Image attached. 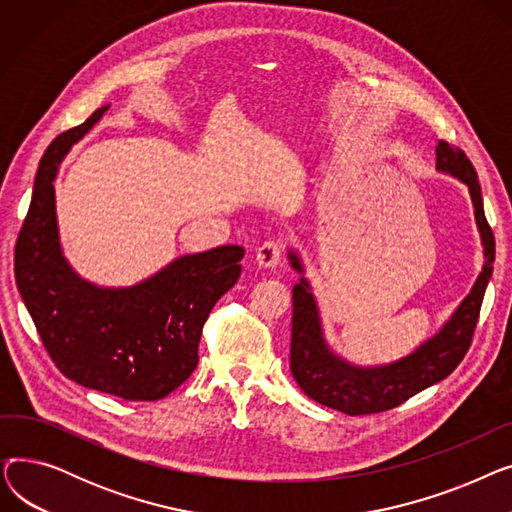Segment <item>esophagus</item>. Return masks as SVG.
I'll return each mask as SVG.
<instances>
[{"instance_id":"1","label":"esophagus","mask_w":512,"mask_h":512,"mask_svg":"<svg viewBox=\"0 0 512 512\" xmlns=\"http://www.w3.org/2000/svg\"><path fill=\"white\" fill-rule=\"evenodd\" d=\"M284 253V247L280 240H265L263 245L257 249V263L259 267H267V270H274V267L280 263Z\"/></svg>"}]
</instances>
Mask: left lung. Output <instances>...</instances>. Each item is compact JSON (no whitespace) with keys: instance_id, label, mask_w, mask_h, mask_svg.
<instances>
[{"instance_id":"left-lung-1","label":"left lung","mask_w":512,"mask_h":512,"mask_svg":"<svg viewBox=\"0 0 512 512\" xmlns=\"http://www.w3.org/2000/svg\"><path fill=\"white\" fill-rule=\"evenodd\" d=\"M436 168L469 186L475 207V222L483 245V267L471 292L442 326V330L425 340L407 357L380 367H359L338 357L328 346L321 330L319 309L311 284L301 276L292 288V340L290 371L301 390L315 402L346 415H369L390 411L417 392L442 382L467 355L479 319V309L486 286L492 278L496 242L494 232L483 213L481 186L469 157L438 141ZM290 265L303 274L299 253L288 251Z\"/></svg>"}]
</instances>
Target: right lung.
Masks as SVG:
<instances>
[{
  "label": "right lung",
  "instance_id": "add662e5",
  "mask_svg": "<svg viewBox=\"0 0 512 512\" xmlns=\"http://www.w3.org/2000/svg\"><path fill=\"white\" fill-rule=\"evenodd\" d=\"M107 107L43 153L16 240V286L45 351L68 380L124 400H159L195 371L203 324L236 284L245 249L224 245L184 255L128 288H103L72 270L60 245L53 180Z\"/></svg>",
  "mask_w": 512,
  "mask_h": 512
}]
</instances>
